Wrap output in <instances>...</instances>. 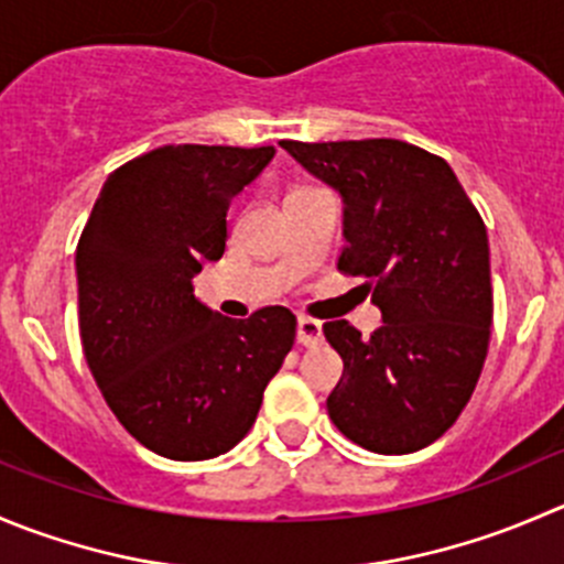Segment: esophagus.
I'll use <instances>...</instances> for the list:
<instances>
[{
  "label": "esophagus",
  "mask_w": 564,
  "mask_h": 564,
  "mask_svg": "<svg viewBox=\"0 0 564 564\" xmlns=\"http://www.w3.org/2000/svg\"><path fill=\"white\" fill-rule=\"evenodd\" d=\"M297 341L303 347H316L322 341V322L311 319V316H300L297 319Z\"/></svg>",
  "instance_id": "esophagus-1"
}]
</instances>
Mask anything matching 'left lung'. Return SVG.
Wrapping results in <instances>:
<instances>
[{"label":"left lung","instance_id":"1","mask_svg":"<svg viewBox=\"0 0 564 564\" xmlns=\"http://www.w3.org/2000/svg\"><path fill=\"white\" fill-rule=\"evenodd\" d=\"M300 165L344 200L338 270L364 278L382 325L360 338L325 322L344 375L327 397L333 424L377 455L438 441L471 399L494 325L488 231L441 156L402 140L297 143Z\"/></svg>","mask_w":564,"mask_h":564}]
</instances>
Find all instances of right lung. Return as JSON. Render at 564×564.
Segmentation results:
<instances>
[{
  "label": "right lung",
  "instance_id": "add662e5",
  "mask_svg": "<svg viewBox=\"0 0 564 564\" xmlns=\"http://www.w3.org/2000/svg\"><path fill=\"white\" fill-rule=\"evenodd\" d=\"M275 149L162 145L109 173L76 245L85 360L126 433L209 460L253 427L297 333L283 305L228 319L193 278L226 253V215Z\"/></svg>",
  "mask_w": 564,
  "mask_h": 564
}]
</instances>
